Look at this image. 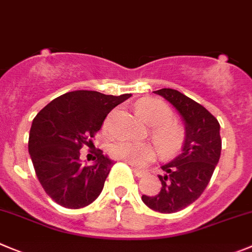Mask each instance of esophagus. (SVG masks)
<instances>
[{"instance_id": "esophagus-1", "label": "esophagus", "mask_w": 252, "mask_h": 252, "mask_svg": "<svg viewBox=\"0 0 252 252\" xmlns=\"http://www.w3.org/2000/svg\"><path fill=\"white\" fill-rule=\"evenodd\" d=\"M133 171H134V174L138 176V178H143V176H145V174H147V171L142 170V169H138V168H133Z\"/></svg>"}]
</instances>
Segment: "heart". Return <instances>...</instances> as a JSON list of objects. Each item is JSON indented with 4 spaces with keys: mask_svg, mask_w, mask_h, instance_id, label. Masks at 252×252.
<instances>
[{
    "mask_svg": "<svg viewBox=\"0 0 252 252\" xmlns=\"http://www.w3.org/2000/svg\"><path fill=\"white\" fill-rule=\"evenodd\" d=\"M138 112L153 126L152 135L164 155H173L179 152L185 139V129L182 124L171 121L173 112L164 102L147 98L138 102ZM115 159L126 161L133 166H143L157 157V147L153 143L119 142L109 149Z\"/></svg>",
    "mask_w": 252,
    "mask_h": 252,
    "instance_id": "obj_1",
    "label": "heart"
}]
</instances>
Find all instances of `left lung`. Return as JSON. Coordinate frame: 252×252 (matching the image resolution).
I'll list each match as a JSON object with an SVG mask.
<instances>
[{"label": "left lung", "instance_id": "1", "mask_svg": "<svg viewBox=\"0 0 252 252\" xmlns=\"http://www.w3.org/2000/svg\"><path fill=\"white\" fill-rule=\"evenodd\" d=\"M154 93L179 113L185 139L179 154L161 165L165 174L158 175L160 191L154 196L143 195L142 200L152 210L171 214L194 203L208 187L221 154L220 124L208 109L179 91L163 88Z\"/></svg>", "mask_w": 252, "mask_h": 252}]
</instances>
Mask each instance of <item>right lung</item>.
<instances>
[{
  "label": "right lung",
  "instance_id": "1",
  "mask_svg": "<svg viewBox=\"0 0 252 252\" xmlns=\"http://www.w3.org/2000/svg\"><path fill=\"white\" fill-rule=\"evenodd\" d=\"M130 95L68 92L34 117L28 152L44 191L61 206L81 209L99 196L114 161L98 150L93 165H83L79 150L91 144L108 113Z\"/></svg>",
  "mask_w": 252,
  "mask_h": 252
}]
</instances>
